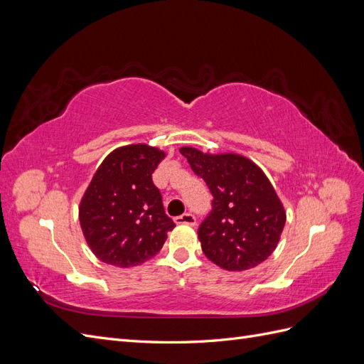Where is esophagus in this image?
<instances>
[{
	"label": "esophagus",
	"mask_w": 364,
	"mask_h": 364,
	"mask_svg": "<svg viewBox=\"0 0 364 364\" xmlns=\"http://www.w3.org/2000/svg\"><path fill=\"white\" fill-rule=\"evenodd\" d=\"M174 222L178 223V225H190V226H194V225H196V217H194L193 214H190V213H185V214L179 215V217H176Z\"/></svg>",
	"instance_id": "esophagus-1"
}]
</instances>
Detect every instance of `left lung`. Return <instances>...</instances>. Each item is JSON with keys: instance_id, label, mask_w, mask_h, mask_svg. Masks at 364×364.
Here are the masks:
<instances>
[{"instance_id": "left-lung-1", "label": "left lung", "mask_w": 364, "mask_h": 364, "mask_svg": "<svg viewBox=\"0 0 364 364\" xmlns=\"http://www.w3.org/2000/svg\"><path fill=\"white\" fill-rule=\"evenodd\" d=\"M181 153L214 197L213 211L197 230L206 258L229 272L266 261L287 218L267 176L237 153L211 155L194 147H182Z\"/></svg>"}]
</instances>
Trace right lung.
Wrapping results in <instances>:
<instances>
[{"label":"right lung","mask_w":364,"mask_h":364,"mask_svg":"<svg viewBox=\"0 0 364 364\" xmlns=\"http://www.w3.org/2000/svg\"><path fill=\"white\" fill-rule=\"evenodd\" d=\"M165 153L147 144L118 147L97 168L79 206L94 255L115 267H134L162 249L176 225L165 214L151 174Z\"/></svg>","instance_id":"obj_1"}]
</instances>
